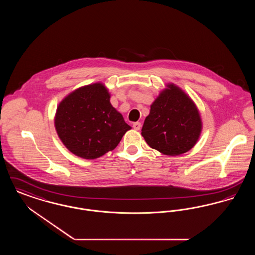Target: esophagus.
Instances as JSON below:
<instances>
[{
	"label": "esophagus",
	"instance_id": "obj_1",
	"mask_svg": "<svg viewBox=\"0 0 255 255\" xmlns=\"http://www.w3.org/2000/svg\"><path fill=\"white\" fill-rule=\"evenodd\" d=\"M140 127H141L140 122H134L133 124V129H134V130H136V131H138V130L140 129Z\"/></svg>",
	"mask_w": 255,
	"mask_h": 255
}]
</instances>
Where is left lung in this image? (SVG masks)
I'll return each mask as SVG.
<instances>
[{"mask_svg": "<svg viewBox=\"0 0 255 255\" xmlns=\"http://www.w3.org/2000/svg\"><path fill=\"white\" fill-rule=\"evenodd\" d=\"M201 131V117L192 99L179 87L168 84L151 105L141 134L151 148L178 156L196 144Z\"/></svg>", "mask_w": 255, "mask_h": 255, "instance_id": "1", "label": "left lung"}]
</instances>
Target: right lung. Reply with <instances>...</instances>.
I'll return each instance as SVG.
<instances>
[{"label":"right lung","mask_w":255,"mask_h":255,"mask_svg":"<svg viewBox=\"0 0 255 255\" xmlns=\"http://www.w3.org/2000/svg\"><path fill=\"white\" fill-rule=\"evenodd\" d=\"M54 125L62 142L80 158H99L114 150L131 129L110 103L102 83L81 87L57 107Z\"/></svg>","instance_id":"obj_1"}]
</instances>
